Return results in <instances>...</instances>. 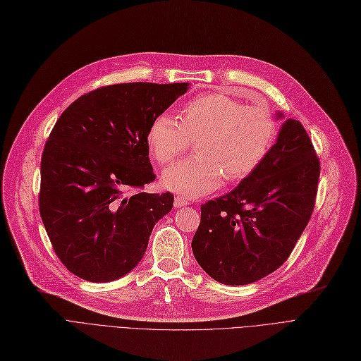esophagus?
<instances>
[{
  "instance_id": "34e87169",
  "label": "esophagus",
  "mask_w": 361,
  "mask_h": 361,
  "mask_svg": "<svg viewBox=\"0 0 361 361\" xmlns=\"http://www.w3.org/2000/svg\"><path fill=\"white\" fill-rule=\"evenodd\" d=\"M185 204H188V199H185L183 196H177L174 199V207H176V209H178V207H183Z\"/></svg>"
}]
</instances>
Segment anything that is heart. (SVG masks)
Listing matches in <instances>:
<instances>
[{"mask_svg":"<svg viewBox=\"0 0 361 361\" xmlns=\"http://www.w3.org/2000/svg\"><path fill=\"white\" fill-rule=\"evenodd\" d=\"M180 120L159 114L147 130V147L159 164H169L196 142L197 155L166 168L161 184L184 196L214 192L222 183L250 177L268 157L276 123L264 106H245L222 93L188 101Z\"/></svg>","mask_w":361,"mask_h":361,"instance_id":"heart-1","label":"heart"}]
</instances>
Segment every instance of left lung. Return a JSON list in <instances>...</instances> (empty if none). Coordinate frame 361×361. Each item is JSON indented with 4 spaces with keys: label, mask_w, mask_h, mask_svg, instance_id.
<instances>
[{
    "label": "left lung",
    "mask_w": 361,
    "mask_h": 361,
    "mask_svg": "<svg viewBox=\"0 0 361 361\" xmlns=\"http://www.w3.org/2000/svg\"><path fill=\"white\" fill-rule=\"evenodd\" d=\"M276 120L286 118L281 111ZM320 164L300 121L282 123L255 173L202 204L192 249L202 269L225 286H245L288 259L312 216Z\"/></svg>",
    "instance_id": "left-lung-1"
}]
</instances>
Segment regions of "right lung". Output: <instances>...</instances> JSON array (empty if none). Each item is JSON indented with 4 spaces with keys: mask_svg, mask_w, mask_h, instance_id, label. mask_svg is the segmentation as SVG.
<instances>
[{
    "mask_svg": "<svg viewBox=\"0 0 361 361\" xmlns=\"http://www.w3.org/2000/svg\"><path fill=\"white\" fill-rule=\"evenodd\" d=\"M188 83H120L75 99L55 123L41 161L39 211L64 267L90 282L137 267L171 193L139 190L154 181L147 130Z\"/></svg>",
    "mask_w": 361,
    "mask_h": 361,
    "instance_id": "1",
    "label": "right lung"
}]
</instances>
